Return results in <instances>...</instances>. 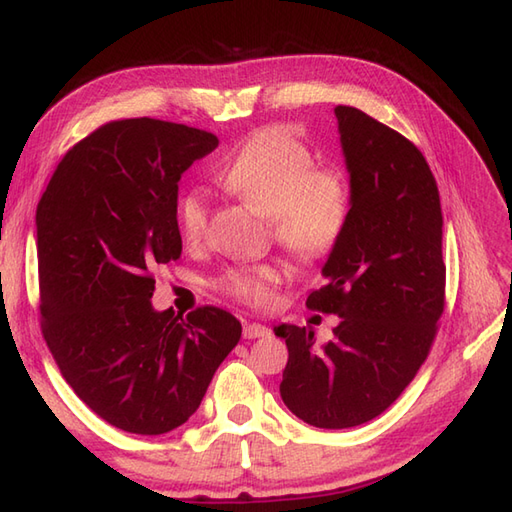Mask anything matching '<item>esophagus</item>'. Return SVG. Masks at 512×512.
I'll return each instance as SVG.
<instances>
[{
  "instance_id": "1",
  "label": "esophagus",
  "mask_w": 512,
  "mask_h": 512,
  "mask_svg": "<svg viewBox=\"0 0 512 512\" xmlns=\"http://www.w3.org/2000/svg\"><path fill=\"white\" fill-rule=\"evenodd\" d=\"M270 329L266 324L259 322H246L244 324V339H259V337H268Z\"/></svg>"
}]
</instances>
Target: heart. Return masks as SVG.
Instances as JSON below:
<instances>
[{
    "label": "heart",
    "instance_id": "b5f03b06",
    "mask_svg": "<svg viewBox=\"0 0 512 512\" xmlns=\"http://www.w3.org/2000/svg\"><path fill=\"white\" fill-rule=\"evenodd\" d=\"M222 188L270 218L272 235L303 264L329 255L342 238L348 218L344 177L316 168L305 142L283 127L261 129L218 173ZM183 240L196 244L207 231V199L203 190H188L177 203ZM281 281L277 264L240 266L222 274L218 285L242 303L264 305Z\"/></svg>",
    "mask_w": 512,
    "mask_h": 512
}]
</instances>
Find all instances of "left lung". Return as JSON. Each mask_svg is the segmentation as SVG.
<instances>
[{
	"instance_id": "obj_1",
	"label": "left lung",
	"mask_w": 512,
	"mask_h": 512,
	"mask_svg": "<svg viewBox=\"0 0 512 512\" xmlns=\"http://www.w3.org/2000/svg\"><path fill=\"white\" fill-rule=\"evenodd\" d=\"M335 116L350 209L307 307L342 320L320 348L309 326H274L290 352L285 406L331 430L370 422L398 400L428 357L445 298L441 201L422 151L357 108L337 106Z\"/></svg>"
}]
</instances>
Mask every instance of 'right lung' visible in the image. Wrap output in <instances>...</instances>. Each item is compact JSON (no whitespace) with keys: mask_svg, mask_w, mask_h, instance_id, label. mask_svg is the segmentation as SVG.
Returning a JSON list of instances; mask_svg holds the SVG:
<instances>
[{"mask_svg":"<svg viewBox=\"0 0 512 512\" xmlns=\"http://www.w3.org/2000/svg\"><path fill=\"white\" fill-rule=\"evenodd\" d=\"M216 147L188 125L112 121L67 151L36 207L45 342L80 400L134 435L188 422L242 335L225 309L151 305V272L181 257L179 179Z\"/></svg>","mask_w":512,"mask_h":512,"instance_id":"obj_1","label":"right lung"}]
</instances>
